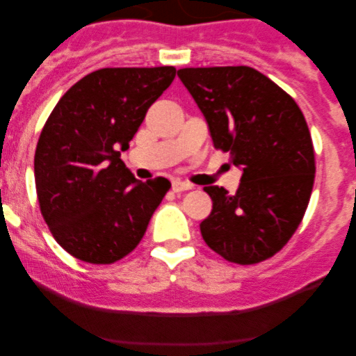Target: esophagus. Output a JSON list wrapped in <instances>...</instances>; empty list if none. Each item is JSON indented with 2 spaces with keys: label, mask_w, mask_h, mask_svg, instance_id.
Segmentation results:
<instances>
[{
  "label": "esophagus",
  "mask_w": 356,
  "mask_h": 356,
  "mask_svg": "<svg viewBox=\"0 0 356 356\" xmlns=\"http://www.w3.org/2000/svg\"><path fill=\"white\" fill-rule=\"evenodd\" d=\"M189 189H191V184H186V182H181V181L172 182V191H174V193L189 191Z\"/></svg>",
  "instance_id": "obj_1"
}]
</instances>
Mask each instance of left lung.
<instances>
[{
	"instance_id": "obj_1",
	"label": "left lung",
	"mask_w": 356,
	"mask_h": 356,
	"mask_svg": "<svg viewBox=\"0 0 356 356\" xmlns=\"http://www.w3.org/2000/svg\"><path fill=\"white\" fill-rule=\"evenodd\" d=\"M179 79L207 118L213 146L243 168L236 195L208 186L204 243L239 265L274 257L303 220L315 181L307 120L293 98L251 67L181 68Z\"/></svg>"
}]
</instances>
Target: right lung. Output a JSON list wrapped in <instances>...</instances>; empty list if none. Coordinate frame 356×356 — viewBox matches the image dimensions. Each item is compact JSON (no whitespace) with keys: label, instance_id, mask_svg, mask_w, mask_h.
I'll return each mask as SVG.
<instances>
[{"label":"right lung","instance_id":"right-lung-1","mask_svg":"<svg viewBox=\"0 0 356 356\" xmlns=\"http://www.w3.org/2000/svg\"><path fill=\"white\" fill-rule=\"evenodd\" d=\"M174 67L99 68L60 98L39 136L34 177L53 238L72 257L108 265L131 253L170 189L136 181L120 160Z\"/></svg>","mask_w":356,"mask_h":356}]
</instances>
